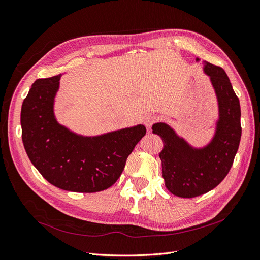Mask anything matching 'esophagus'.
<instances>
[{
	"label": "esophagus",
	"instance_id": "34e87169",
	"mask_svg": "<svg viewBox=\"0 0 260 260\" xmlns=\"http://www.w3.org/2000/svg\"><path fill=\"white\" fill-rule=\"evenodd\" d=\"M157 121V117L154 115H149L144 118V124L146 125V128H151L153 123H155Z\"/></svg>",
	"mask_w": 260,
	"mask_h": 260
}]
</instances>
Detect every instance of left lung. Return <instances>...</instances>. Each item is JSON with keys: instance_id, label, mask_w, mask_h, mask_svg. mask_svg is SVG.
<instances>
[{"instance_id": "8db88e82", "label": "left lung", "mask_w": 260, "mask_h": 260, "mask_svg": "<svg viewBox=\"0 0 260 260\" xmlns=\"http://www.w3.org/2000/svg\"><path fill=\"white\" fill-rule=\"evenodd\" d=\"M199 61V59H197ZM219 102L220 118L215 135L207 146L193 149L166 123L153 124V133L163 140L159 153L165 186L180 198H193L212 190L225 178L240 145L241 106L225 71L203 62Z\"/></svg>"}]
</instances>
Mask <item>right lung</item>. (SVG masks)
Returning a JSON list of instances; mask_svg holds the SVG:
<instances>
[{"label": "right lung", "mask_w": 260, "mask_h": 260, "mask_svg": "<svg viewBox=\"0 0 260 260\" xmlns=\"http://www.w3.org/2000/svg\"><path fill=\"white\" fill-rule=\"evenodd\" d=\"M61 75L35 81L23 102L20 123L28 157L63 190L97 192L120 177L127 158L146 133L144 125L98 137H81L55 120L53 101Z\"/></svg>", "instance_id": "right-lung-1"}]
</instances>
